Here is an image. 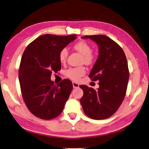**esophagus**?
<instances>
[{
  "mask_svg": "<svg viewBox=\"0 0 149 149\" xmlns=\"http://www.w3.org/2000/svg\"><path fill=\"white\" fill-rule=\"evenodd\" d=\"M72 84H73V87L75 88H78L79 87V84L76 82H75V81H73L72 82Z\"/></svg>",
  "mask_w": 149,
  "mask_h": 149,
  "instance_id": "esophagus-1",
  "label": "esophagus"
}]
</instances>
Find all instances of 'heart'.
<instances>
[{"instance_id":"b5f03b06","label":"heart","mask_w":149,"mask_h":149,"mask_svg":"<svg viewBox=\"0 0 149 149\" xmlns=\"http://www.w3.org/2000/svg\"><path fill=\"white\" fill-rule=\"evenodd\" d=\"M75 51L83 54L82 62L86 65H90L93 62L94 55L91 53L92 48L88 43L85 41H79L74 46ZM68 56V50L67 48H63L61 50L59 53V60L61 63L65 62L67 57ZM86 74V70L84 67H77V68H72L66 71L65 74L70 78L74 80H78L81 76Z\"/></svg>"}]
</instances>
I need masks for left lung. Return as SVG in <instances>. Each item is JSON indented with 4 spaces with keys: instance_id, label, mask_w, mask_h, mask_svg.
<instances>
[{
    "instance_id": "obj_1",
    "label": "left lung",
    "mask_w": 149,
    "mask_h": 149,
    "mask_svg": "<svg viewBox=\"0 0 149 149\" xmlns=\"http://www.w3.org/2000/svg\"><path fill=\"white\" fill-rule=\"evenodd\" d=\"M97 44L98 56L89 77L98 80L97 90L80 85L84 95L80 99L87 116L94 119H104L113 116L123 102L129 79L128 65L123 49L106 36H85Z\"/></svg>"
}]
</instances>
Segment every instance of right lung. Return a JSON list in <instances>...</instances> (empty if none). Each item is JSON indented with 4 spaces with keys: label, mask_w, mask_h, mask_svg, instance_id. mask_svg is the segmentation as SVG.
I'll return each instance as SVG.
<instances>
[{
    "label": "right lung",
    "mask_w": 149,
    "mask_h": 149,
    "mask_svg": "<svg viewBox=\"0 0 149 149\" xmlns=\"http://www.w3.org/2000/svg\"><path fill=\"white\" fill-rule=\"evenodd\" d=\"M76 38L75 34H45L32 42L24 52L19 72L21 91L29 111L38 118L49 120L59 116L70 97L72 81L65 79L54 85L51 76L61 70V50Z\"/></svg>",
    "instance_id": "add662e5"
}]
</instances>
